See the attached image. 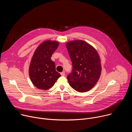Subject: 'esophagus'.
<instances>
[{"label": "esophagus", "instance_id": "1", "mask_svg": "<svg viewBox=\"0 0 132 132\" xmlns=\"http://www.w3.org/2000/svg\"><path fill=\"white\" fill-rule=\"evenodd\" d=\"M61 76H64L65 75V73L64 72H61Z\"/></svg>", "mask_w": 132, "mask_h": 132}]
</instances>
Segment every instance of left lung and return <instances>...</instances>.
I'll use <instances>...</instances> for the list:
<instances>
[{
  "mask_svg": "<svg viewBox=\"0 0 132 132\" xmlns=\"http://www.w3.org/2000/svg\"><path fill=\"white\" fill-rule=\"evenodd\" d=\"M66 46L72 65V71L67 76L68 83L78 92H87L95 86L101 75L99 55L82 40L68 42Z\"/></svg>",
  "mask_w": 132,
  "mask_h": 132,
  "instance_id": "1",
  "label": "left lung"
}]
</instances>
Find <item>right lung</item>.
Here are the masks:
<instances>
[{"label":"right lung","instance_id":"right-lung-1","mask_svg":"<svg viewBox=\"0 0 132 132\" xmlns=\"http://www.w3.org/2000/svg\"><path fill=\"white\" fill-rule=\"evenodd\" d=\"M59 43L50 40L43 42L35 50L29 67V76L32 84L38 89L47 90L61 76L56 71L51 56Z\"/></svg>","mask_w":132,"mask_h":132}]
</instances>
